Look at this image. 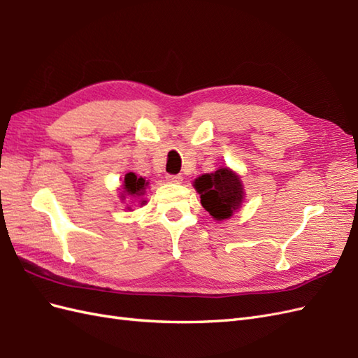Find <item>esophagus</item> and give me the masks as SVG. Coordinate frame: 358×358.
<instances>
[{"mask_svg": "<svg viewBox=\"0 0 358 358\" xmlns=\"http://www.w3.org/2000/svg\"><path fill=\"white\" fill-rule=\"evenodd\" d=\"M167 180L171 183H180L183 178L180 175H167Z\"/></svg>", "mask_w": 358, "mask_h": 358, "instance_id": "34e87169", "label": "esophagus"}]
</instances>
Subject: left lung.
I'll return each mask as SVG.
<instances>
[{"instance_id":"obj_1","label":"left lung","mask_w":358,"mask_h":358,"mask_svg":"<svg viewBox=\"0 0 358 358\" xmlns=\"http://www.w3.org/2000/svg\"><path fill=\"white\" fill-rule=\"evenodd\" d=\"M201 199V206L215 220L230 218L243 200V187L239 176L227 167L210 175H201L194 182Z\"/></svg>"}]
</instances>
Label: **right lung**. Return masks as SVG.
<instances>
[{
    "label": "right lung",
    "instance_id": "1",
    "mask_svg": "<svg viewBox=\"0 0 358 358\" xmlns=\"http://www.w3.org/2000/svg\"><path fill=\"white\" fill-rule=\"evenodd\" d=\"M148 185V182L143 178L136 176L134 173H127L125 179H124V192H127L128 196L131 197H140L143 196L145 192V187Z\"/></svg>",
    "mask_w": 358,
    "mask_h": 358
}]
</instances>
